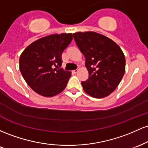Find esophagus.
Returning a JSON list of instances; mask_svg holds the SVG:
<instances>
[{
    "label": "esophagus",
    "instance_id": "34e87169",
    "mask_svg": "<svg viewBox=\"0 0 148 148\" xmlns=\"http://www.w3.org/2000/svg\"><path fill=\"white\" fill-rule=\"evenodd\" d=\"M78 72H79V70H78V69H74V70L72 71V72L74 73V74H76Z\"/></svg>",
    "mask_w": 148,
    "mask_h": 148
}]
</instances>
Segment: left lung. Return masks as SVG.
Returning <instances> with one entry per match:
<instances>
[{
	"instance_id": "1",
	"label": "left lung",
	"mask_w": 148,
	"mask_h": 148,
	"mask_svg": "<svg viewBox=\"0 0 148 148\" xmlns=\"http://www.w3.org/2000/svg\"><path fill=\"white\" fill-rule=\"evenodd\" d=\"M74 41L86 58L88 79L81 81L87 94L95 98L109 95L123 79L125 58L120 47L111 39L95 32L73 34Z\"/></svg>"
}]
</instances>
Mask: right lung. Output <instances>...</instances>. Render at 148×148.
Returning <instances> with one entry per match:
<instances>
[{"label": "right lung", "mask_w": 148, "mask_h": 148, "mask_svg": "<svg viewBox=\"0 0 148 148\" xmlns=\"http://www.w3.org/2000/svg\"><path fill=\"white\" fill-rule=\"evenodd\" d=\"M72 38L71 33L49 35L30 44L21 53L20 72L37 94L51 97L66 88L71 72L59 67L62 65L61 55Z\"/></svg>", "instance_id": "right-lung-1"}]
</instances>
